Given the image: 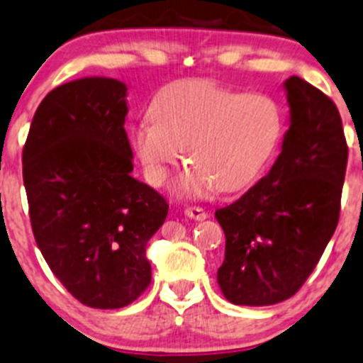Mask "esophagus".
Listing matches in <instances>:
<instances>
[{
  "label": "esophagus",
  "instance_id": "obj_1",
  "mask_svg": "<svg viewBox=\"0 0 363 363\" xmlns=\"http://www.w3.org/2000/svg\"><path fill=\"white\" fill-rule=\"evenodd\" d=\"M183 213H185V216H189V218H194V220H204L208 216V213L199 206H186L183 209Z\"/></svg>",
  "mask_w": 363,
  "mask_h": 363
}]
</instances>
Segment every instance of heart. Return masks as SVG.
Here are the masks:
<instances>
[{
    "mask_svg": "<svg viewBox=\"0 0 363 363\" xmlns=\"http://www.w3.org/2000/svg\"><path fill=\"white\" fill-rule=\"evenodd\" d=\"M150 118L130 133L145 174L152 185H162L185 148L192 166L174 190L189 197L245 189L269 162L283 133L281 110L271 96L239 94L201 78L164 87L152 101Z\"/></svg>",
    "mask_w": 363,
    "mask_h": 363,
    "instance_id": "obj_1",
    "label": "heart"
}]
</instances>
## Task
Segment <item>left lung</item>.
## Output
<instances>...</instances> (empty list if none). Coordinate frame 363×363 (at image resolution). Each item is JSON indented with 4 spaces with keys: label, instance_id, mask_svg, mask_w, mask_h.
<instances>
[{
    "label": "left lung",
    "instance_id": "left-lung-1",
    "mask_svg": "<svg viewBox=\"0 0 363 363\" xmlns=\"http://www.w3.org/2000/svg\"><path fill=\"white\" fill-rule=\"evenodd\" d=\"M290 127L271 171L215 216L225 233L218 285L238 306H271L304 285L339 220L348 145L330 98L298 77L283 84Z\"/></svg>",
    "mask_w": 363,
    "mask_h": 363
}]
</instances>
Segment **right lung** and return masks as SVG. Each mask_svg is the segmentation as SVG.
Listing matches in <instances>:
<instances>
[{"label":"right lung","mask_w":363,"mask_h":363,"mask_svg":"<svg viewBox=\"0 0 363 363\" xmlns=\"http://www.w3.org/2000/svg\"><path fill=\"white\" fill-rule=\"evenodd\" d=\"M127 85L85 77L40 103L22 152L36 245L55 278L89 308L118 309L152 279L147 245L169 204L133 177Z\"/></svg>","instance_id":"1"}]
</instances>
